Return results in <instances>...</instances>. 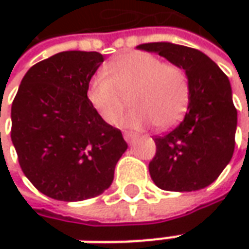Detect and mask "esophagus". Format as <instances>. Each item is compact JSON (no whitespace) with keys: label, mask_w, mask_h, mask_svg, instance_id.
I'll return each instance as SVG.
<instances>
[{"label":"esophagus","mask_w":249,"mask_h":249,"mask_svg":"<svg viewBox=\"0 0 249 249\" xmlns=\"http://www.w3.org/2000/svg\"><path fill=\"white\" fill-rule=\"evenodd\" d=\"M123 137H124V140H126L127 142H134L139 136L134 134V133H131V131H124V133H123Z\"/></svg>","instance_id":"34e87169"}]
</instances>
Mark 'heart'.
I'll list each match as a JSON object with an SVG mask.
<instances>
[{
	"label": "heart",
	"mask_w": 249,
	"mask_h": 249,
	"mask_svg": "<svg viewBox=\"0 0 249 249\" xmlns=\"http://www.w3.org/2000/svg\"><path fill=\"white\" fill-rule=\"evenodd\" d=\"M136 108L124 116L123 124L142 127L155 123L159 129L176 124L190 98L186 72L158 56L134 51L105 65L104 73L90 80L87 97L107 123L113 124L126 107V97Z\"/></svg>",
	"instance_id": "obj_1"
}]
</instances>
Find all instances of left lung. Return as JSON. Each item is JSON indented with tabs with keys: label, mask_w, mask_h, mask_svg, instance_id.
I'll return each mask as SVG.
<instances>
[{
	"label": "left lung",
	"mask_w": 249,
	"mask_h": 249,
	"mask_svg": "<svg viewBox=\"0 0 249 249\" xmlns=\"http://www.w3.org/2000/svg\"><path fill=\"white\" fill-rule=\"evenodd\" d=\"M157 53L184 69L190 84L184 119L163 136H155L149 162L154 183L166 191H196L212 184L233 157L237 109L222 69L198 50L172 43L137 47Z\"/></svg>",
	"instance_id": "obj_1"
}]
</instances>
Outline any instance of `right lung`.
<instances>
[{
    "instance_id": "1",
    "label": "right lung",
    "mask_w": 249,
    "mask_h": 249,
    "mask_svg": "<svg viewBox=\"0 0 249 249\" xmlns=\"http://www.w3.org/2000/svg\"><path fill=\"white\" fill-rule=\"evenodd\" d=\"M104 55L63 51L32 66L16 92L11 139L24 176L58 201L102 194L127 144L91 105L87 90Z\"/></svg>"
}]
</instances>
